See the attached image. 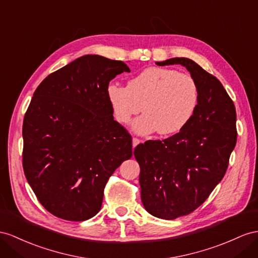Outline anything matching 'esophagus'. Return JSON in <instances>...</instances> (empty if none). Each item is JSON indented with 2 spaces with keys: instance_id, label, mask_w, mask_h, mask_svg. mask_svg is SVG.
Listing matches in <instances>:
<instances>
[{
  "instance_id": "obj_1",
  "label": "esophagus",
  "mask_w": 258,
  "mask_h": 258,
  "mask_svg": "<svg viewBox=\"0 0 258 258\" xmlns=\"http://www.w3.org/2000/svg\"><path fill=\"white\" fill-rule=\"evenodd\" d=\"M142 141L138 140V138H133V141H132V144H133V147L135 148L138 144H141Z\"/></svg>"
}]
</instances>
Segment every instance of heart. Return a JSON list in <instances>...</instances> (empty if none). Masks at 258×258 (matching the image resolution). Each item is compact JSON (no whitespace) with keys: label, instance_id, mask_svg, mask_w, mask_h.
Segmentation results:
<instances>
[{"label":"heart","instance_id":"b5f03b06","mask_svg":"<svg viewBox=\"0 0 258 258\" xmlns=\"http://www.w3.org/2000/svg\"><path fill=\"white\" fill-rule=\"evenodd\" d=\"M107 95L114 117L123 124L144 105L145 113L132 124L138 135L177 133L190 121L198 103V88L192 77L161 68L144 70L127 86L110 84Z\"/></svg>","mask_w":258,"mask_h":258}]
</instances>
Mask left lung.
Here are the masks:
<instances>
[{"instance_id": "1", "label": "left lung", "mask_w": 258, "mask_h": 258, "mask_svg": "<svg viewBox=\"0 0 258 258\" xmlns=\"http://www.w3.org/2000/svg\"><path fill=\"white\" fill-rule=\"evenodd\" d=\"M156 64L184 66L198 88L197 107L185 127L134 149L145 209L173 220L200 207L226 174L236 144V112L222 84L194 61L173 57Z\"/></svg>"}]
</instances>
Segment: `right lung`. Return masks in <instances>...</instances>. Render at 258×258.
<instances>
[{"label":"right lung","instance_id":"1","mask_svg":"<svg viewBox=\"0 0 258 258\" xmlns=\"http://www.w3.org/2000/svg\"><path fill=\"white\" fill-rule=\"evenodd\" d=\"M131 72L122 61L88 54L45 77L23 124V168L38 201L64 220L85 221L101 208L103 189L132 157V137L114 121L107 89Z\"/></svg>","mask_w":258,"mask_h":258}]
</instances>
